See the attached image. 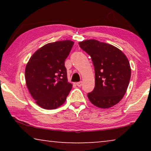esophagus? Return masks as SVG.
Here are the masks:
<instances>
[{
    "instance_id": "1",
    "label": "esophagus",
    "mask_w": 151,
    "mask_h": 151,
    "mask_svg": "<svg viewBox=\"0 0 151 151\" xmlns=\"http://www.w3.org/2000/svg\"><path fill=\"white\" fill-rule=\"evenodd\" d=\"M82 82H77V83H76V85H77L78 86H79V87H80V86H82Z\"/></svg>"
}]
</instances>
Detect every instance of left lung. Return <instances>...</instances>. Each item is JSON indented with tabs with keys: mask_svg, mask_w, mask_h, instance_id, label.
Instances as JSON below:
<instances>
[{
	"mask_svg": "<svg viewBox=\"0 0 151 151\" xmlns=\"http://www.w3.org/2000/svg\"><path fill=\"white\" fill-rule=\"evenodd\" d=\"M79 45L91 58L95 68V88L88 98L99 108H111L127 92L131 74L129 60L117 47L94 39Z\"/></svg>",
	"mask_w": 151,
	"mask_h": 151,
	"instance_id": "left-lung-1",
	"label": "left lung"
}]
</instances>
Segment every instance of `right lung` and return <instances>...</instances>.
Masks as SVG:
<instances>
[{
	"mask_svg": "<svg viewBox=\"0 0 151 151\" xmlns=\"http://www.w3.org/2000/svg\"><path fill=\"white\" fill-rule=\"evenodd\" d=\"M73 44L68 40L48 43L37 50L27 64V86L41 108L51 110L60 106L71 90L65 61Z\"/></svg>",
	"mask_w": 151,
	"mask_h": 151,
	"instance_id": "add662e5",
	"label": "right lung"
}]
</instances>
